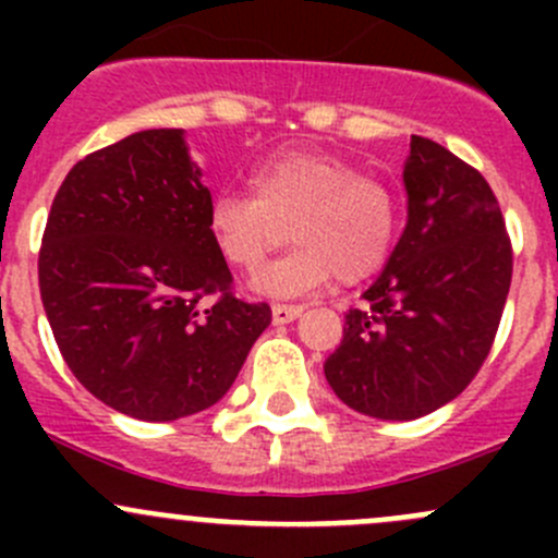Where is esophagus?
<instances>
[{
  "mask_svg": "<svg viewBox=\"0 0 558 558\" xmlns=\"http://www.w3.org/2000/svg\"><path fill=\"white\" fill-rule=\"evenodd\" d=\"M302 311H305V307H302V305H272V320L278 326L291 324V320H294V318H300Z\"/></svg>",
  "mask_w": 558,
  "mask_h": 558,
  "instance_id": "esophagus-1",
  "label": "esophagus"
}]
</instances>
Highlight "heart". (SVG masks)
<instances>
[{
    "instance_id": "b5f03b06",
    "label": "heart",
    "mask_w": 558,
    "mask_h": 558,
    "mask_svg": "<svg viewBox=\"0 0 558 558\" xmlns=\"http://www.w3.org/2000/svg\"><path fill=\"white\" fill-rule=\"evenodd\" d=\"M253 196L221 191L207 210V234L227 264L253 269L289 223V253L253 272L251 289L272 300L305 296L340 275L369 278L397 234V202L384 180L348 159L283 150L251 172Z\"/></svg>"
}]
</instances>
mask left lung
<instances>
[{"label": "left lung", "mask_w": 558, "mask_h": 558, "mask_svg": "<svg viewBox=\"0 0 558 558\" xmlns=\"http://www.w3.org/2000/svg\"><path fill=\"white\" fill-rule=\"evenodd\" d=\"M402 180L408 227L324 364L348 408L384 421L435 413L470 386L513 278L502 210L481 172L413 134Z\"/></svg>", "instance_id": "obj_1"}]
</instances>
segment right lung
Wrapping results in <instances>:
<instances>
[{
  "label": "right lung",
  "instance_id": "add662e5",
  "mask_svg": "<svg viewBox=\"0 0 558 558\" xmlns=\"http://www.w3.org/2000/svg\"><path fill=\"white\" fill-rule=\"evenodd\" d=\"M210 202L183 129H145L77 161L50 205L45 315L72 375L118 413L178 421L213 408L272 320L229 291Z\"/></svg>",
  "mask_w": 558,
  "mask_h": 558
}]
</instances>
